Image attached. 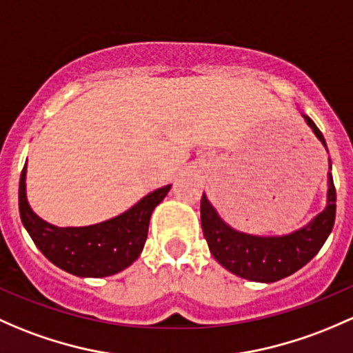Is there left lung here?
Returning a JSON list of instances; mask_svg holds the SVG:
<instances>
[{"label":"left lung","mask_w":353,"mask_h":353,"mask_svg":"<svg viewBox=\"0 0 353 353\" xmlns=\"http://www.w3.org/2000/svg\"><path fill=\"white\" fill-rule=\"evenodd\" d=\"M303 118L326 148L323 133L318 130L314 121L304 113ZM328 164L332 169V161H328ZM335 211L336 191L332 174L328 172L326 208L296 232L279 236H259L239 232L221 220L205 194L201 198V226L211 255L216 259L218 264L243 279L276 283L301 269L320 252L332 233Z\"/></svg>","instance_id":"1"}]
</instances>
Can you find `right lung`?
Instances as JSON below:
<instances>
[{"label":"right lung","mask_w":353,"mask_h":353,"mask_svg":"<svg viewBox=\"0 0 353 353\" xmlns=\"http://www.w3.org/2000/svg\"><path fill=\"white\" fill-rule=\"evenodd\" d=\"M27 165L20 176L18 205L21 223L47 259L77 277H106L127 269L142 254L152 211L170 184L143 196L125 213L89 226H55L37 216L27 199Z\"/></svg>","instance_id":"right-lung-1"}]
</instances>
